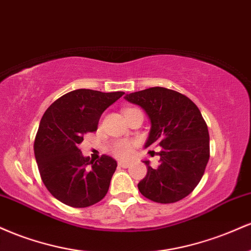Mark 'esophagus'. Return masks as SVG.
<instances>
[{"label": "esophagus", "mask_w": 251, "mask_h": 251, "mask_svg": "<svg viewBox=\"0 0 251 251\" xmlns=\"http://www.w3.org/2000/svg\"><path fill=\"white\" fill-rule=\"evenodd\" d=\"M118 165H119L120 168H128V166L131 165V163H128V162H122V160H120V162L118 163Z\"/></svg>", "instance_id": "esophagus-1"}]
</instances>
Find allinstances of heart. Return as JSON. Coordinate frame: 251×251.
Returning a JSON list of instances; mask_svg holds the SVG:
<instances>
[{
	"label": "heart",
	"mask_w": 251,
	"mask_h": 251,
	"mask_svg": "<svg viewBox=\"0 0 251 251\" xmlns=\"http://www.w3.org/2000/svg\"><path fill=\"white\" fill-rule=\"evenodd\" d=\"M112 152L119 158H128L133 153V144L128 140H120L112 146Z\"/></svg>",
	"instance_id": "b5f03b06"
}]
</instances>
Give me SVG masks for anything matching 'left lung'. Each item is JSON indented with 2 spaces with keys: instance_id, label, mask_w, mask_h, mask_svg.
<instances>
[{
  "instance_id": "left-lung-1",
  "label": "left lung",
  "mask_w": 251,
  "mask_h": 251,
  "mask_svg": "<svg viewBox=\"0 0 251 251\" xmlns=\"http://www.w3.org/2000/svg\"><path fill=\"white\" fill-rule=\"evenodd\" d=\"M128 102L148 114L151 129L145 143L162 148L159 165L150 160L145 178L138 183L144 197L157 203H175L191 194L203 177L210 157V138L201 111L188 97L164 87L126 94Z\"/></svg>"
}]
</instances>
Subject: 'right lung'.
Returning a JSON list of instances; mask_svg holds the SVG:
<instances>
[{
  "instance_id": "obj_1",
  "label": "right lung",
  "mask_w": 251,
  "mask_h": 251,
  "mask_svg": "<svg viewBox=\"0 0 251 251\" xmlns=\"http://www.w3.org/2000/svg\"><path fill=\"white\" fill-rule=\"evenodd\" d=\"M123 94L75 89L43 114L34 142L37 168L48 191L66 205L86 208L107 194L117 162L105 154L97 162L89 160L79 145L83 135L97 131L103 111Z\"/></svg>"
}]
</instances>
